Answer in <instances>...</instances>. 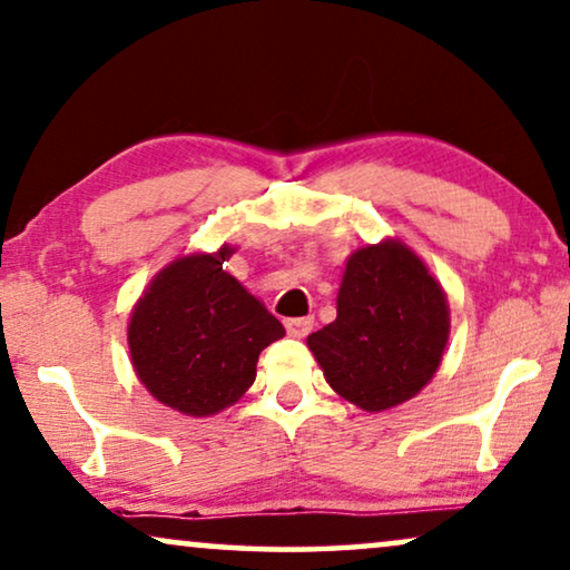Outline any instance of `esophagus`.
I'll list each match as a JSON object with an SVG mask.
<instances>
[{
    "label": "esophagus",
    "instance_id": "obj_1",
    "mask_svg": "<svg viewBox=\"0 0 570 570\" xmlns=\"http://www.w3.org/2000/svg\"><path fill=\"white\" fill-rule=\"evenodd\" d=\"M285 328L287 334L295 336V340H303V336H308L313 332V318L305 316V318H287L285 321Z\"/></svg>",
    "mask_w": 570,
    "mask_h": 570
}]
</instances>
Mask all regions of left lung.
Listing matches in <instances>:
<instances>
[{"label":"left lung","instance_id":"left-lung-1","mask_svg":"<svg viewBox=\"0 0 570 570\" xmlns=\"http://www.w3.org/2000/svg\"><path fill=\"white\" fill-rule=\"evenodd\" d=\"M448 340L450 305L440 279L401 238H383L350 254L336 318L305 344L342 399L385 411L432 381Z\"/></svg>","mask_w":570,"mask_h":570}]
</instances>
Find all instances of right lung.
I'll return each instance as SVG.
<instances>
[{
	"label": "right lung",
	"instance_id": "1",
	"mask_svg": "<svg viewBox=\"0 0 570 570\" xmlns=\"http://www.w3.org/2000/svg\"><path fill=\"white\" fill-rule=\"evenodd\" d=\"M236 246L189 252L156 272L128 321L138 381L164 406L213 416L242 399L257 377L259 352L285 326L224 269Z\"/></svg>",
	"mask_w": 570,
	"mask_h": 570
}]
</instances>
